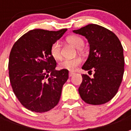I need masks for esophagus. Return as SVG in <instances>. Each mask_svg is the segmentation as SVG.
<instances>
[{"mask_svg":"<svg viewBox=\"0 0 131 131\" xmlns=\"http://www.w3.org/2000/svg\"><path fill=\"white\" fill-rule=\"evenodd\" d=\"M74 74V72H71V71H70V72L69 73V77H72V76H73Z\"/></svg>","mask_w":131,"mask_h":131,"instance_id":"esophagus-1","label":"esophagus"}]
</instances>
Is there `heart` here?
Wrapping results in <instances>:
<instances>
[{
	"mask_svg": "<svg viewBox=\"0 0 131 131\" xmlns=\"http://www.w3.org/2000/svg\"><path fill=\"white\" fill-rule=\"evenodd\" d=\"M67 41L74 48L79 49L84 45V41L81 37L76 35L69 36L67 38ZM60 46L58 42H54L50 47V54L55 60H60L61 58ZM81 63V60L77 57L71 60H64L59 64V67L62 69H67L69 71H74L78 66Z\"/></svg>",
	"mask_w": 131,
	"mask_h": 131,
	"instance_id": "heart-1",
	"label": "heart"
}]
</instances>
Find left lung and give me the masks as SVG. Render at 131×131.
I'll return each instance as SVG.
<instances>
[{
    "mask_svg": "<svg viewBox=\"0 0 131 131\" xmlns=\"http://www.w3.org/2000/svg\"><path fill=\"white\" fill-rule=\"evenodd\" d=\"M73 32L85 36L90 45L89 55L82 69L95 71L93 79L82 75L79 88L80 96L88 104H104L115 96L124 76V50L121 42L112 31L97 24H88Z\"/></svg>",
    "mask_w": 131,
    "mask_h": 131,
    "instance_id": "8db88e82",
    "label": "left lung"
}]
</instances>
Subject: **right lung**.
I'll return each mask as SVG.
<instances>
[{"label": "right lung", "instance_id": "add662e5", "mask_svg": "<svg viewBox=\"0 0 131 131\" xmlns=\"http://www.w3.org/2000/svg\"><path fill=\"white\" fill-rule=\"evenodd\" d=\"M33 29L17 40L10 51L8 69L13 92L27 110L46 112L60 101L67 69L55 70L50 47L67 31Z\"/></svg>", "mask_w": 131, "mask_h": 131}]
</instances>
